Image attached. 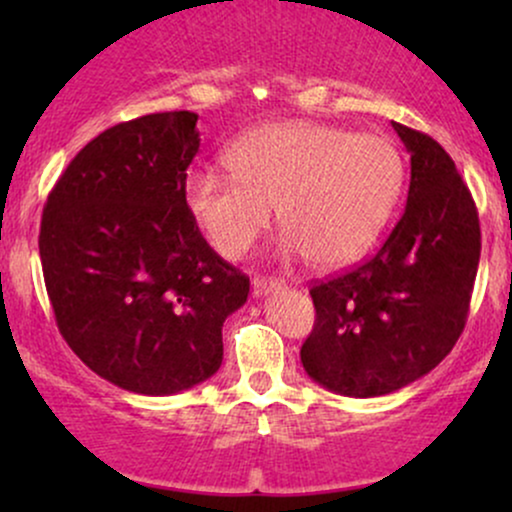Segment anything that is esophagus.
Segmentation results:
<instances>
[{
	"label": "esophagus",
	"mask_w": 512,
	"mask_h": 512,
	"mask_svg": "<svg viewBox=\"0 0 512 512\" xmlns=\"http://www.w3.org/2000/svg\"><path fill=\"white\" fill-rule=\"evenodd\" d=\"M252 289H255L257 296H262V293L284 289V281L272 279V276H255V279H252Z\"/></svg>",
	"instance_id": "obj_1"
}]
</instances>
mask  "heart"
Returning <instances> with one entry per match:
<instances>
[{
  "label": "heart",
  "instance_id": "heart-1",
  "mask_svg": "<svg viewBox=\"0 0 512 512\" xmlns=\"http://www.w3.org/2000/svg\"><path fill=\"white\" fill-rule=\"evenodd\" d=\"M226 163L231 173L192 170L185 199L228 260L255 248L276 207L281 255L344 267L380 236L404 182L402 156L390 139L303 120L245 134L228 149Z\"/></svg>",
  "mask_w": 512,
  "mask_h": 512
}]
</instances>
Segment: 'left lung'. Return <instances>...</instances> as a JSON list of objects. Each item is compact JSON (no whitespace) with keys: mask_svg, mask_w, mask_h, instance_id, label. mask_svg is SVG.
Here are the masks:
<instances>
[{"mask_svg":"<svg viewBox=\"0 0 512 512\" xmlns=\"http://www.w3.org/2000/svg\"><path fill=\"white\" fill-rule=\"evenodd\" d=\"M392 127L411 154L402 219L370 260L310 289L303 368L346 397L390 395L436 368L460 339L477 279L479 214L455 161L419 129Z\"/></svg>","mask_w":512,"mask_h":512,"instance_id":"obj_1","label":"left lung"}]
</instances>
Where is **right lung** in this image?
Instances as JSON below:
<instances>
[{
    "label": "right lung",
    "instance_id": "add662e5",
    "mask_svg": "<svg viewBox=\"0 0 512 512\" xmlns=\"http://www.w3.org/2000/svg\"><path fill=\"white\" fill-rule=\"evenodd\" d=\"M197 115L154 113L91 139L55 182L40 262L55 322L93 373L175 395L216 373L223 320L250 279L199 233L185 199Z\"/></svg>",
    "mask_w": 512,
    "mask_h": 512
}]
</instances>
